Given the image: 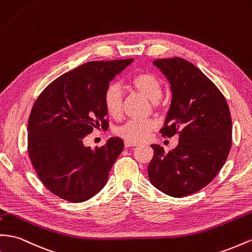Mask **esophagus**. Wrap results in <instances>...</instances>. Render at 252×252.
Segmentation results:
<instances>
[{"mask_svg":"<svg viewBox=\"0 0 252 252\" xmlns=\"http://www.w3.org/2000/svg\"><path fill=\"white\" fill-rule=\"evenodd\" d=\"M124 146H125V148H130V147H135V146H138V144H134V143L125 141V142H124Z\"/></svg>","mask_w":252,"mask_h":252,"instance_id":"esophagus-1","label":"esophagus"}]
</instances>
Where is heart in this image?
I'll use <instances>...</instances> for the list:
<instances>
[{"label": "heart", "instance_id": "1", "mask_svg": "<svg viewBox=\"0 0 252 252\" xmlns=\"http://www.w3.org/2000/svg\"><path fill=\"white\" fill-rule=\"evenodd\" d=\"M131 86L142 95H144L153 103L157 101L162 96L161 80L152 73H138L130 79ZM104 105L107 113L112 118L121 117L123 112L124 98L123 91L119 84H111L107 88L104 94ZM157 125L154 121H129L122 127L118 128L117 133L120 138L131 143H140L145 141Z\"/></svg>", "mask_w": 252, "mask_h": 252}]
</instances>
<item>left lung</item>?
Masks as SVG:
<instances>
[{"mask_svg": "<svg viewBox=\"0 0 252 252\" xmlns=\"http://www.w3.org/2000/svg\"><path fill=\"white\" fill-rule=\"evenodd\" d=\"M171 85L172 101L160 132L179 134L173 151L153 144L148 178L159 191L172 197L191 195L208 186L228 158L232 121L226 98L198 67L183 58L153 63Z\"/></svg>", "mask_w": 252, "mask_h": 252, "instance_id": "8db88e82", "label": "left lung"}]
</instances>
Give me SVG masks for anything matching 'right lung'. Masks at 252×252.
I'll return each instance as SVG.
<instances>
[{
  "instance_id": "right-lung-1",
  "label": "right lung",
  "mask_w": 252,
  "mask_h": 252,
  "mask_svg": "<svg viewBox=\"0 0 252 252\" xmlns=\"http://www.w3.org/2000/svg\"><path fill=\"white\" fill-rule=\"evenodd\" d=\"M132 61L81 64L54 80L33 104L27 124L30 159L45 188L60 198L83 202L106 186L124 142L113 137L92 149L84 139L108 124L105 91Z\"/></svg>"
}]
</instances>
